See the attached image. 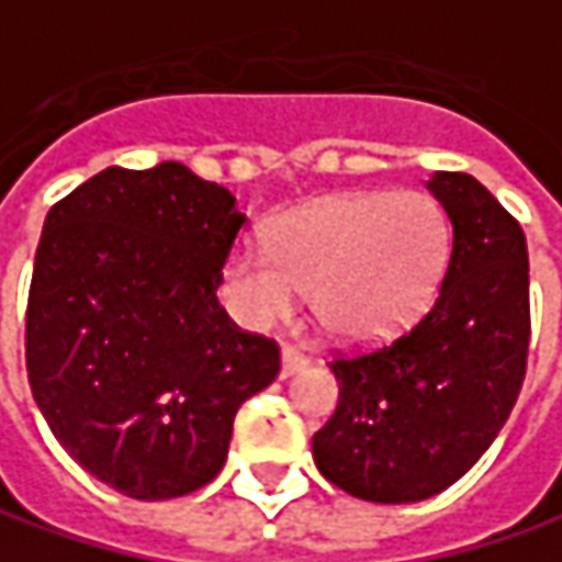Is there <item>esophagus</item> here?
<instances>
[{"mask_svg":"<svg viewBox=\"0 0 562 562\" xmlns=\"http://www.w3.org/2000/svg\"><path fill=\"white\" fill-rule=\"evenodd\" d=\"M280 374L282 378H292V374H299V371H305L307 368V355L299 352V349H292V346H282L280 352Z\"/></svg>","mask_w":562,"mask_h":562,"instance_id":"obj_1","label":"esophagus"}]
</instances>
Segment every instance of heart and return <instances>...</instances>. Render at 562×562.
I'll use <instances>...</instances> for the list:
<instances>
[{"label":"heart","instance_id":"1","mask_svg":"<svg viewBox=\"0 0 562 562\" xmlns=\"http://www.w3.org/2000/svg\"><path fill=\"white\" fill-rule=\"evenodd\" d=\"M450 257V216L427 191L324 194L285 213L270 248L238 245L223 292L248 327L289 317L305 289L321 327L349 346L396 339L434 305Z\"/></svg>","mask_w":562,"mask_h":562}]
</instances>
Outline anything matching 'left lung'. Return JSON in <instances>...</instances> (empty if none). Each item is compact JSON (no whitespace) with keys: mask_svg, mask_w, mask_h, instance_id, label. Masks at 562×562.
Masks as SVG:
<instances>
[{"mask_svg":"<svg viewBox=\"0 0 562 562\" xmlns=\"http://www.w3.org/2000/svg\"><path fill=\"white\" fill-rule=\"evenodd\" d=\"M452 251L440 292L405 336L336 358L339 405L314 434V462L358 501L415 503L465 475L506 425L528 358L522 226L465 172H434Z\"/></svg>","mask_w":562,"mask_h":562,"instance_id":"obj_1","label":"left lung"}]
</instances>
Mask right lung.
<instances>
[{
	"label": "right lung",
	"instance_id": "obj_1",
	"mask_svg": "<svg viewBox=\"0 0 562 562\" xmlns=\"http://www.w3.org/2000/svg\"><path fill=\"white\" fill-rule=\"evenodd\" d=\"M245 213L182 162L110 166L46 213L27 299V380L68 456L135 501L220 475L238 405L280 346L216 302Z\"/></svg>",
	"mask_w": 562,
	"mask_h": 562
}]
</instances>
